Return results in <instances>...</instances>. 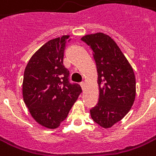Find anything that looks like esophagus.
Wrapping results in <instances>:
<instances>
[{
	"mask_svg": "<svg viewBox=\"0 0 156 156\" xmlns=\"http://www.w3.org/2000/svg\"><path fill=\"white\" fill-rule=\"evenodd\" d=\"M80 86H81V88H82V90H84V88H85V83H83V82H82V83H80Z\"/></svg>",
	"mask_w": 156,
	"mask_h": 156,
	"instance_id": "1",
	"label": "esophagus"
}]
</instances>
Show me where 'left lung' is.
Returning a JSON list of instances; mask_svg holds the SVG:
<instances>
[{
  "label": "left lung",
  "instance_id": "left-lung-1",
  "mask_svg": "<svg viewBox=\"0 0 156 156\" xmlns=\"http://www.w3.org/2000/svg\"><path fill=\"white\" fill-rule=\"evenodd\" d=\"M93 51L98 71L99 99L90 111L91 118L108 129L121 121L136 98V77L133 68L119 46L103 33L83 36Z\"/></svg>",
  "mask_w": 156,
  "mask_h": 156
}]
</instances>
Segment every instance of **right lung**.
Wrapping results in <instances>:
<instances>
[{"mask_svg":"<svg viewBox=\"0 0 156 156\" xmlns=\"http://www.w3.org/2000/svg\"><path fill=\"white\" fill-rule=\"evenodd\" d=\"M70 35L46 42L31 57L24 72L22 95L31 115L41 126L57 129L67 117L82 90L69 82L63 65Z\"/></svg>","mask_w":156,"mask_h":156,"instance_id":"obj_1","label":"right lung"}]
</instances>
